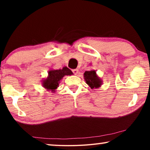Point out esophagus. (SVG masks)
I'll list each match as a JSON object with an SVG mask.
<instances>
[{
    "label": "esophagus",
    "mask_w": 150,
    "mask_h": 150,
    "mask_svg": "<svg viewBox=\"0 0 150 150\" xmlns=\"http://www.w3.org/2000/svg\"><path fill=\"white\" fill-rule=\"evenodd\" d=\"M72 71H73V73H74L75 75H77L78 73H79V70H78L77 69H73V70H72Z\"/></svg>",
    "instance_id": "1"
}]
</instances>
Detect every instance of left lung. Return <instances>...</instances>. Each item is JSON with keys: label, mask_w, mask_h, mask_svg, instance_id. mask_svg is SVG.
<instances>
[{"label": "left lung", "mask_w": 150, "mask_h": 150, "mask_svg": "<svg viewBox=\"0 0 150 150\" xmlns=\"http://www.w3.org/2000/svg\"><path fill=\"white\" fill-rule=\"evenodd\" d=\"M84 79L91 88H98L103 85V81L96 75L95 70L87 71L84 73Z\"/></svg>", "instance_id": "left-lung-1"}]
</instances>
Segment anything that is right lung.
Listing matches in <instances>:
<instances>
[{
  "label": "right lung",
  "mask_w": 150,
  "mask_h": 150,
  "mask_svg": "<svg viewBox=\"0 0 150 150\" xmlns=\"http://www.w3.org/2000/svg\"><path fill=\"white\" fill-rule=\"evenodd\" d=\"M73 73L69 68L63 67V69H50L48 71V75L46 78L43 79L42 84L43 87L47 91L55 93L59 87L60 81L65 75H71Z\"/></svg>",
  "instance_id": "obj_1"
}]
</instances>
